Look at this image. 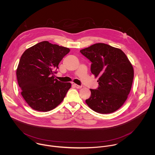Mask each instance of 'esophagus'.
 <instances>
[{
  "label": "esophagus",
  "mask_w": 155,
  "mask_h": 155,
  "mask_svg": "<svg viewBox=\"0 0 155 155\" xmlns=\"http://www.w3.org/2000/svg\"><path fill=\"white\" fill-rule=\"evenodd\" d=\"M72 85L73 86H74L75 88H76L78 89H80L82 88V87L81 86H79V85H77V84H74V83H72Z\"/></svg>",
  "instance_id": "obj_1"
}]
</instances>
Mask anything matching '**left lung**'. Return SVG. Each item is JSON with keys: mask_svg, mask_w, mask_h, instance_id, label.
<instances>
[{"mask_svg": "<svg viewBox=\"0 0 155 155\" xmlns=\"http://www.w3.org/2000/svg\"><path fill=\"white\" fill-rule=\"evenodd\" d=\"M91 61V71L98 77L99 87L90 89L91 97L86 103L92 110L101 114L113 113L120 108L131 91L133 65L120 49L98 43L80 51Z\"/></svg>", "mask_w": 155, "mask_h": 155, "instance_id": "obj_1", "label": "left lung"}]
</instances>
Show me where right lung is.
<instances>
[{
  "instance_id": "obj_1",
  "label": "right lung",
  "mask_w": 155,
  "mask_h": 155,
  "mask_svg": "<svg viewBox=\"0 0 155 155\" xmlns=\"http://www.w3.org/2000/svg\"><path fill=\"white\" fill-rule=\"evenodd\" d=\"M69 52L68 48L43 41L22 54L16 74L21 94L31 109L48 111L63 101L71 85L55 79L54 70Z\"/></svg>"
}]
</instances>
